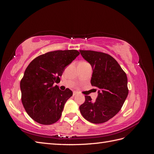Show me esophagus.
Wrapping results in <instances>:
<instances>
[{"instance_id": "obj_1", "label": "esophagus", "mask_w": 154, "mask_h": 154, "mask_svg": "<svg viewBox=\"0 0 154 154\" xmlns=\"http://www.w3.org/2000/svg\"><path fill=\"white\" fill-rule=\"evenodd\" d=\"M78 94V92H76V91H74V92H73V96H76Z\"/></svg>"}]
</instances>
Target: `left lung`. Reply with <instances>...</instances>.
<instances>
[{
    "instance_id": "obj_1",
    "label": "left lung",
    "mask_w": 154,
    "mask_h": 154,
    "mask_svg": "<svg viewBox=\"0 0 154 154\" xmlns=\"http://www.w3.org/2000/svg\"><path fill=\"white\" fill-rule=\"evenodd\" d=\"M82 57L91 64V83L98 88L95 101L89 96L80 106L83 117L88 122L105 123L118 113L128 94L126 73L110 55L94 51L80 50Z\"/></svg>"
}]
</instances>
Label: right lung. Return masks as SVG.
I'll return each instance as SVG.
<instances>
[{
    "mask_svg": "<svg viewBox=\"0 0 154 154\" xmlns=\"http://www.w3.org/2000/svg\"><path fill=\"white\" fill-rule=\"evenodd\" d=\"M79 54L74 49L51 51L35 58L26 68L20 81L22 102L36 122L51 125L61 117L72 92L68 88L62 91L53 84L60 82L65 69Z\"/></svg>",
    "mask_w": 154,
    "mask_h": 154,
    "instance_id": "1",
    "label": "right lung"
}]
</instances>
